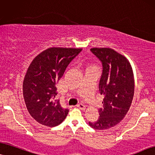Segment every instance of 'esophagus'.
<instances>
[{
	"mask_svg": "<svg viewBox=\"0 0 155 155\" xmlns=\"http://www.w3.org/2000/svg\"><path fill=\"white\" fill-rule=\"evenodd\" d=\"M76 107H77L78 108L82 109V110H84V109H86V106L83 104H79L76 105Z\"/></svg>",
	"mask_w": 155,
	"mask_h": 155,
	"instance_id": "obj_1",
	"label": "esophagus"
}]
</instances>
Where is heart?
<instances>
[{
  "label": "heart",
  "instance_id": "heart-1",
  "mask_svg": "<svg viewBox=\"0 0 155 155\" xmlns=\"http://www.w3.org/2000/svg\"><path fill=\"white\" fill-rule=\"evenodd\" d=\"M90 68H91V67H90Z\"/></svg>",
  "mask_w": 155,
  "mask_h": 155
}]
</instances>
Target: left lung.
Returning a JSON list of instances; mask_svg holds the SVG:
<instances>
[{"mask_svg":"<svg viewBox=\"0 0 155 155\" xmlns=\"http://www.w3.org/2000/svg\"><path fill=\"white\" fill-rule=\"evenodd\" d=\"M91 51L102 64L99 91L104 99L102 108L99 109V118L89 124L95 130H107L119 124L130 108L134 92V74L127 58L112 48H92Z\"/></svg>","mask_w":155,"mask_h":155,"instance_id":"obj_1","label":"left lung"}]
</instances>
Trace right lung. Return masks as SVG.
<instances>
[{
	"label": "right lung",
	"instance_id": "right-lung-1",
	"mask_svg": "<svg viewBox=\"0 0 155 155\" xmlns=\"http://www.w3.org/2000/svg\"><path fill=\"white\" fill-rule=\"evenodd\" d=\"M81 50L53 47L39 54L31 63L23 80V94L29 114L39 124L56 127L67 116L69 110L64 109L59 100H54L56 84Z\"/></svg>",
	"mask_w": 155,
	"mask_h": 155
}]
</instances>
